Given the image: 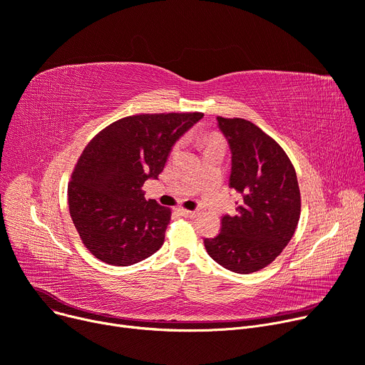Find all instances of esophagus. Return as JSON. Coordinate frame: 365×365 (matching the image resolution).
Wrapping results in <instances>:
<instances>
[{
	"label": "esophagus",
	"mask_w": 365,
	"mask_h": 365,
	"mask_svg": "<svg viewBox=\"0 0 365 365\" xmlns=\"http://www.w3.org/2000/svg\"><path fill=\"white\" fill-rule=\"evenodd\" d=\"M181 215L185 218H196L197 217V212L196 210H187V209H180Z\"/></svg>",
	"instance_id": "obj_1"
}]
</instances>
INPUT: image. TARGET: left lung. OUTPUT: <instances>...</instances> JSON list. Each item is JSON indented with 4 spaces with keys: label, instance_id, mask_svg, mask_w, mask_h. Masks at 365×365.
Here are the masks:
<instances>
[{
    "label": "left lung",
    "instance_id": "8db88e82",
    "mask_svg": "<svg viewBox=\"0 0 365 365\" xmlns=\"http://www.w3.org/2000/svg\"><path fill=\"white\" fill-rule=\"evenodd\" d=\"M231 152L230 187L242 196L235 215H224L221 232L205 239L210 258L239 274L269 265L283 252L301 215L294 168L269 135L242 118H217Z\"/></svg>",
    "mask_w": 365,
    "mask_h": 365
}]
</instances>
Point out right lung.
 <instances>
[{"label": "right lung", "mask_w": 365, "mask_h": 365, "mask_svg": "<svg viewBox=\"0 0 365 365\" xmlns=\"http://www.w3.org/2000/svg\"><path fill=\"white\" fill-rule=\"evenodd\" d=\"M202 118L197 112L128 116L85 147L68 200L79 237L97 259L128 267L162 247L170 209L145 200L141 187L158 180L174 144Z\"/></svg>", "instance_id": "1"}]
</instances>
